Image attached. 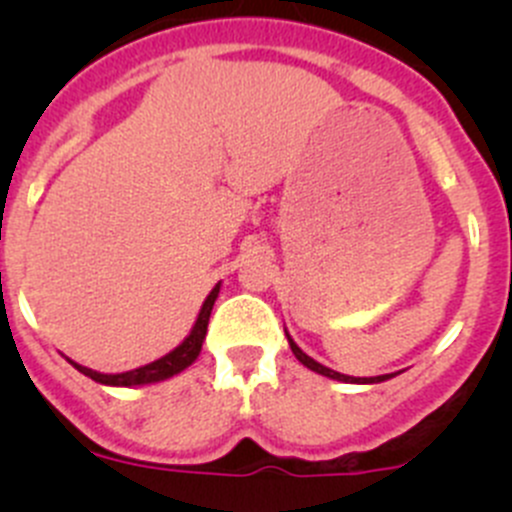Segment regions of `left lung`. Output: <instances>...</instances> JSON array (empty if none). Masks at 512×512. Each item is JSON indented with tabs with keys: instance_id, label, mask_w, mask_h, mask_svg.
<instances>
[{
	"instance_id": "left-lung-1",
	"label": "left lung",
	"mask_w": 512,
	"mask_h": 512,
	"mask_svg": "<svg viewBox=\"0 0 512 512\" xmlns=\"http://www.w3.org/2000/svg\"><path fill=\"white\" fill-rule=\"evenodd\" d=\"M285 334H287V329H285ZM287 342H289V349H292V354L297 356V359L302 361V364L307 366V369L317 371V374L327 376V379H334V381H344V384H381V381H389V379H394L396 374H399V371H396V374H381V376H347V374H339V371L329 369V366L319 364V361H314L312 356H307V354H304L302 349H299L297 344H294V339L289 337V334H287Z\"/></svg>"
}]
</instances>
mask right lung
Listing matches in <instances>:
<instances>
[{"instance_id":"right-lung-1","label":"right lung","mask_w":512,"mask_h":512,"mask_svg":"<svg viewBox=\"0 0 512 512\" xmlns=\"http://www.w3.org/2000/svg\"><path fill=\"white\" fill-rule=\"evenodd\" d=\"M220 294V282L213 287V292L205 297L203 307H200L198 319H195L193 329H190L188 337L178 344L170 354L160 356V359L151 361L146 366H138L133 371H123V374H101V371L89 369V366H81L76 361L69 359V364L74 369H79L81 374L89 376V379L98 381L103 386H146V384H156V381H165L170 376L180 374L183 369H188L195 359H198L200 349H203L205 334H208V322H210V312H213V304Z\"/></svg>"}]
</instances>
